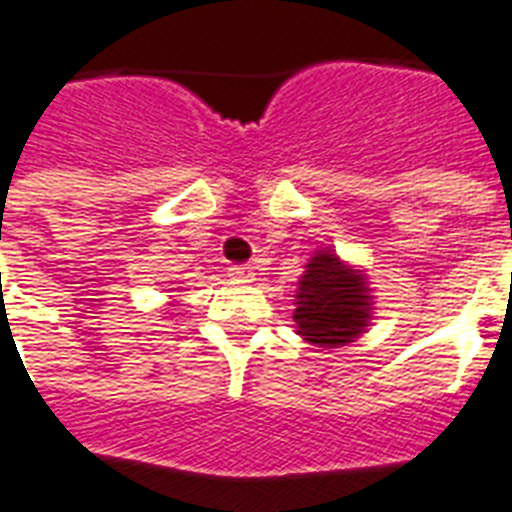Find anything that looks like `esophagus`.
<instances>
[{
  "mask_svg": "<svg viewBox=\"0 0 512 512\" xmlns=\"http://www.w3.org/2000/svg\"><path fill=\"white\" fill-rule=\"evenodd\" d=\"M230 276H233L236 282H252V279H255V268H252V265H233V268H230Z\"/></svg>",
  "mask_w": 512,
  "mask_h": 512,
  "instance_id": "obj_1",
  "label": "esophagus"
}]
</instances>
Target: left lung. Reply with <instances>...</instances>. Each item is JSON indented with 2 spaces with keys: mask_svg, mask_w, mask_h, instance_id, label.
<instances>
[{
  "mask_svg": "<svg viewBox=\"0 0 512 512\" xmlns=\"http://www.w3.org/2000/svg\"><path fill=\"white\" fill-rule=\"evenodd\" d=\"M368 287L357 273L333 255L319 252L300 276L295 325L306 341L317 346H341L368 327Z\"/></svg>",
  "mask_w": 512,
  "mask_h": 512,
  "instance_id": "obj_1",
  "label": "left lung"
}]
</instances>
